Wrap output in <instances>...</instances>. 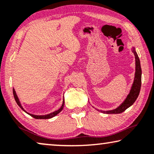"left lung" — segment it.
Here are the masks:
<instances>
[{
    "label": "left lung",
    "mask_w": 154,
    "mask_h": 154,
    "mask_svg": "<svg viewBox=\"0 0 154 154\" xmlns=\"http://www.w3.org/2000/svg\"><path fill=\"white\" fill-rule=\"evenodd\" d=\"M133 53H134L135 57V79L133 82V86L131 88L129 94L127 96L126 99H125L123 103L118 107L117 108L115 109L109 111H101L103 113H107V114H119V113L123 112L125 111L127 108H129L134 103L135 100L137 99L140 94V88H141V82H142V69L141 66H140V61L139 57L135 52V51L133 49Z\"/></svg>",
    "instance_id": "1"
}]
</instances>
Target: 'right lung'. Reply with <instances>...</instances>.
Segmentation results:
<instances>
[{"instance_id":"right-lung-1","label":"right lung","mask_w":154,"mask_h":154,"mask_svg":"<svg viewBox=\"0 0 154 154\" xmlns=\"http://www.w3.org/2000/svg\"><path fill=\"white\" fill-rule=\"evenodd\" d=\"M13 94H14V99H15V101H16L17 103L18 104V106H19L20 107V108H21L23 111H25V112H26V113H28V115H30L31 116V117H34L35 119H50V118H52V117H55V116H56L57 114H58L59 112H61V111L62 110V109H63V107H64V100H63V103H62V105L61 108H60L59 110H56V111H55V112H52V113H50V114L46 115H32V114H30V113L27 112H26V111L23 108V107L21 106V103H20L19 99H18V97H17L16 92H15L14 89H13Z\"/></svg>"}]
</instances>
